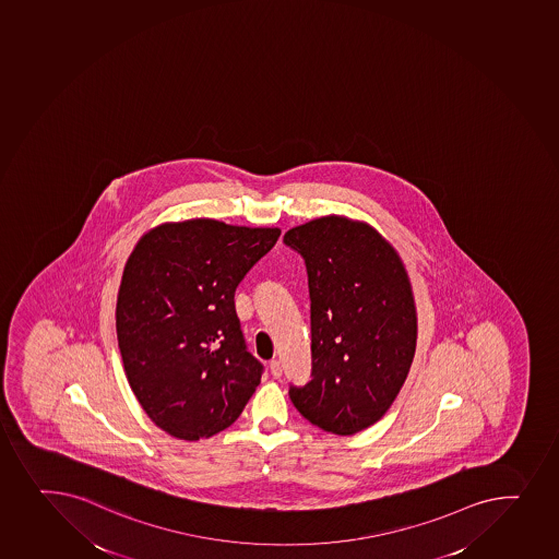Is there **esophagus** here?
I'll list each match as a JSON object with an SVG mask.
<instances>
[{"mask_svg":"<svg viewBox=\"0 0 559 559\" xmlns=\"http://www.w3.org/2000/svg\"><path fill=\"white\" fill-rule=\"evenodd\" d=\"M269 368H271V373L274 379H280V377H282L283 370L282 365H280V360H272Z\"/></svg>","mask_w":559,"mask_h":559,"instance_id":"esophagus-1","label":"esophagus"}]
</instances>
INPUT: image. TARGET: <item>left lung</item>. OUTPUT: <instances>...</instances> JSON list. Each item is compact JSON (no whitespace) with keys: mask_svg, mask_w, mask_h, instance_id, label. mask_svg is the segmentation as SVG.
I'll use <instances>...</instances> for the list:
<instances>
[{"mask_svg":"<svg viewBox=\"0 0 559 559\" xmlns=\"http://www.w3.org/2000/svg\"><path fill=\"white\" fill-rule=\"evenodd\" d=\"M283 241L306 259L311 298L312 379L288 395L325 432L357 435L386 414L411 370V280L397 250L362 221L325 215Z\"/></svg>","mask_w":559,"mask_h":559,"instance_id":"1","label":"left lung"}]
</instances>
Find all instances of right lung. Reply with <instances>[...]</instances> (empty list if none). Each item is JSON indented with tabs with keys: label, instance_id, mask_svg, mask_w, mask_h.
<instances>
[{
	"label": "right lung",
	"instance_id": "add662e5",
	"mask_svg": "<svg viewBox=\"0 0 559 559\" xmlns=\"http://www.w3.org/2000/svg\"><path fill=\"white\" fill-rule=\"evenodd\" d=\"M282 234L189 218L148 229L124 263L116 307L130 389L178 440L226 429L261 382L247 352L236 288Z\"/></svg>",
	"mask_w": 559,
	"mask_h": 559
}]
</instances>
